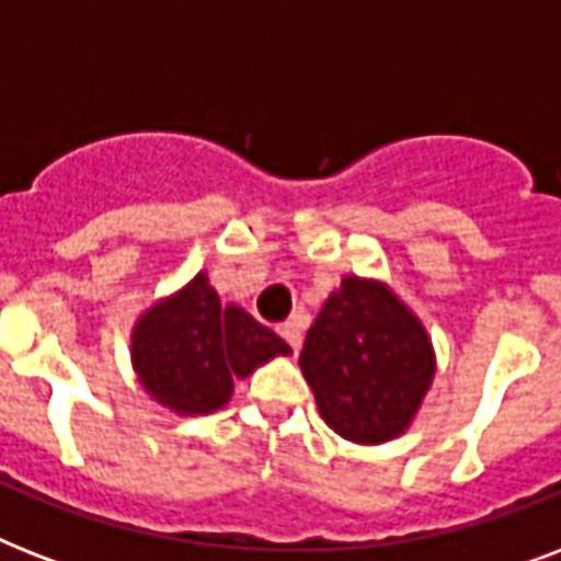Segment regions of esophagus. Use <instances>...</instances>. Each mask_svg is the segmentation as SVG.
<instances>
[{"mask_svg":"<svg viewBox=\"0 0 561 561\" xmlns=\"http://www.w3.org/2000/svg\"><path fill=\"white\" fill-rule=\"evenodd\" d=\"M276 332L282 334V341L288 343L290 350H294V352H299V346H302V334H299L297 323H282L279 329H276Z\"/></svg>","mask_w":561,"mask_h":561,"instance_id":"34e87169","label":"esophagus"}]
</instances>
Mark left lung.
<instances>
[{
	"mask_svg": "<svg viewBox=\"0 0 561 561\" xmlns=\"http://www.w3.org/2000/svg\"><path fill=\"white\" fill-rule=\"evenodd\" d=\"M299 369L334 434L358 445L399 439L436 375L419 314L381 279L343 276L308 329Z\"/></svg>",
	"mask_w": 561,
	"mask_h": 561,
	"instance_id": "1",
	"label": "left lung"
}]
</instances>
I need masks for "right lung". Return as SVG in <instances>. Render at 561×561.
I'll return each instance as SVG.
<instances>
[{
    "label": "right lung",
    "instance_id": "1",
    "mask_svg": "<svg viewBox=\"0 0 561 561\" xmlns=\"http://www.w3.org/2000/svg\"><path fill=\"white\" fill-rule=\"evenodd\" d=\"M290 355V346L267 325L229 302L206 271L157 299L130 329V364L145 396L174 416H206L232 399V381L267 360Z\"/></svg>",
    "mask_w": 561,
    "mask_h": 561
}]
</instances>
